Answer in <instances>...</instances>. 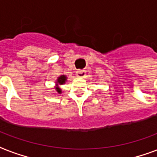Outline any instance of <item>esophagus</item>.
<instances>
[{"mask_svg":"<svg viewBox=\"0 0 157 157\" xmlns=\"http://www.w3.org/2000/svg\"><path fill=\"white\" fill-rule=\"evenodd\" d=\"M86 71L84 70H77L76 71V76L80 78H83L86 76Z\"/></svg>","mask_w":157,"mask_h":157,"instance_id":"esophagus-1","label":"esophagus"}]
</instances>
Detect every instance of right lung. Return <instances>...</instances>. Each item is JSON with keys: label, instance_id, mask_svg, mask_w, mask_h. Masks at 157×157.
I'll return each mask as SVG.
<instances>
[{"label": "right lung", "instance_id": "add662e5", "mask_svg": "<svg viewBox=\"0 0 157 157\" xmlns=\"http://www.w3.org/2000/svg\"><path fill=\"white\" fill-rule=\"evenodd\" d=\"M66 81H67V76H64V75H62V76H60L57 80V82H56V87H55V89L57 90V92L58 94H61L62 93V90L59 87V86H62L63 84H65Z\"/></svg>", "mask_w": 157, "mask_h": 157}]
</instances>
